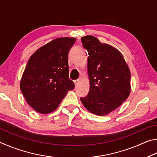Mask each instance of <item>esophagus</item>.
<instances>
[{"mask_svg": "<svg viewBox=\"0 0 157 157\" xmlns=\"http://www.w3.org/2000/svg\"><path fill=\"white\" fill-rule=\"evenodd\" d=\"M79 81H79L78 79H77V80H75V81H74V83H75V86H78V84L79 83Z\"/></svg>", "mask_w": 157, "mask_h": 157, "instance_id": "esophagus-1", "label": "esophagus"}]
</instances>
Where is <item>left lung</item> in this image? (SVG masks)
<instances>
[{"mask_svg": "<svg viewBox=\"0 0 157 157\" xmlns=\"http://www.w3.org/2000/svg\"><path fill=\"white\" fill-rule=\"evenodd\" d=\"M88 51V94L81 98L91 113L105 116L121 105L130 94V71L122 54L109 44L101 43L93 36L81 38Z\"/></svg>", "mask_w": 157, "mask_h": 157, "instance_id": "left-lung-1", "label": "left lung"}]
</instances>
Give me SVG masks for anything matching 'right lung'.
I'll return each instance as SVG.
<instances>
[{
	"mask_svg": "<svg viewBox=\"0 0 157 157\" xmlns=\"http://www.w3.org/2000/svg\"><path fill=\"white\" fill-rule=\"evenodd\" d=\"M76 38H55L40 47L27 62L20 88L28 105L40 114L54 112L74 88L69 78L68 53Z\"/></svg>",
	"mask_w": 157,
	"mask_h": 157,
	"instance_id": "obj_1",
	"label": "right lung"
}]
</instances>
